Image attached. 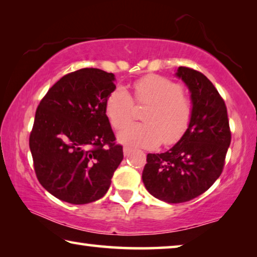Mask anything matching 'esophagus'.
<instances>
[{"instance_id":"34e87169","label":"esophagus","mask_w":257,"mask_h":257,"mask_svg":"<svg viewBox=\"0 0 257 257\" xmlns=\"http://www.w3.org/2000/svg\"><path fill=\"white\" fill-rule=\"evenodd\" d=\"M130 153H132V149L129 146H124L123 147V154L124 156H128Z\"/></svg>"}]
</instances>
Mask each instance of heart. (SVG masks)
Wrapping results in <instances>:
<instances>
[{
  "label": "heart",
  "instance_id": "heart-1",
  "mask_svg": "<svg viewBox=\"0 0 257 257\" xmlns=\"http://www.w3.org/2000/svg\"><path fill=\"white\" fill-rule=\"evenodd\" d=\"M182 93L179 82L147 75L134 81L133 97L124 87L115 86L107 94L104 107L112 127L121 129L131 120L135 102L147 105L143 113L146 122L123 128L118 135L119 141L143 149H154L161 143L170 146L185 137L193 121V103Z\"/></svg>",
  "mask_w": 257,
  "mask_h": 257
}]
</instances>
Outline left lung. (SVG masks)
<instances>
[{"label":"left lung","instance_id":"8db88e82","mask_svg":"<svg viewBox=\"0 0 257 257\" xmlns=\"http://www.w3.org/2000/svg\"><path fill=\"white\" fill-rule=\"evenodd\" d=\"M177 76L191 93L194 115L185 137L165 153L147 154L146 189L167 203H185L210 188L222 173L231 142L227 106L202 72L179 67Z\"/></svg>","mask_w":257,"mask_h":257}]
</instances>
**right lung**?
<instances>
[{"label":"right lung","instance_id":"right-lung-1","mask_svg":"<svg viewBox=\"0 0 257 257\" xmlns=\"http://www.w3.org/2000/svg\"><path fill=\"white\" fill-rule=\"evenodd\" d=\"M114 75L84 68L63 76L38 105L29 136L34 170L56 198L88 204L102 198L123 159L106 116Z\"/></svg>","mask_w":257,"mask_h":257}]
</instances>
